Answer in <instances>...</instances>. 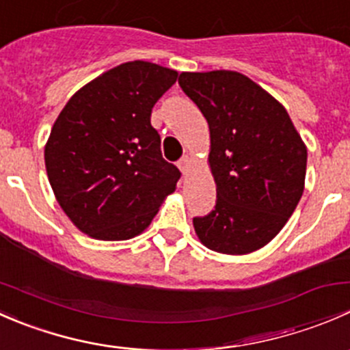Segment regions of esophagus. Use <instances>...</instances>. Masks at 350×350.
Returning a JSON list of instances; mask_svg holds the SVG:
<instances>
[{
  "label": "esophagus",
  "instance_id": "34e87169",
  "mask_svg": "<svg viewBox=\"0 0 350 350\" xmlns=\"http://www.w3.org/2000/svg\"><path fill=\"white\" fill-rule=\"evenodd\" d=\"M178 167L181 169L183 174L188 176L189 171H191V159H189V157H183L181 161L178 162Z\"/></svg>",
  "mask_w": 350,
  "mask_h": 350
}]
</instances>
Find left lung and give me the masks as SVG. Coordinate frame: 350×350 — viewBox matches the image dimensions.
I'll return each instance as SVG.
<instances>
[{
  "label": "left lung",
  "instance_id": "left-lung-1",
  "mask_svg": "<svg viewBox=\"0 0 350 350\" xmlns=\"http://www.w3.org/2000/svg\"><path fill=\"white\" fill-rule=\"evenodd\" d=\"M179 86L210 126L217 204L193 218L198 239L220 254L254 252L280 234L303 195L305 142L283 105L241 72H181Z\"/></svg>",
  "mask_w": 350,
  "mask_h": 350
}]
</instances>
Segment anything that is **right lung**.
I'll return each instance as SVG.
<instances>
[{
	"instance_id": "obj_1",
	"label": "right lung",
	"mask_w": 350,
	"mask_h": 350,
	"mask_svg": "<svg viewBox=\"0 0 350 350\" xmlns=\"http://www.w3.org/2000/svg\"><path fill=\"white\" fill-rule=\"evenodd\" d=\"M176 79L169 67L125 62L84 84L59 113L45 169L55 200L83 234L137 237L174 193L181 172L162 157L150 115Z\"/></svg>"
}]
</instances>
